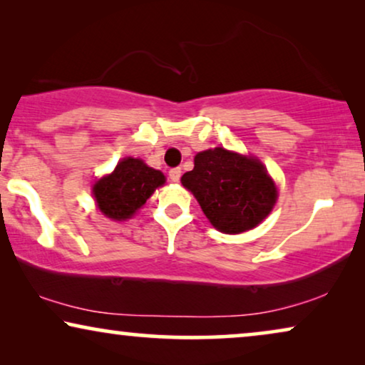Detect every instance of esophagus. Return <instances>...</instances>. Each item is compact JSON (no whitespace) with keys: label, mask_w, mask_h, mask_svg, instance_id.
<instances>
[{"label":"esophagus","mask_w":365,"mask_h":365,"mask_svg":"<svg viewBox=\"0 0 365 365\" xmlns=\"http://www.w3.org/2000/svg\"><path fill=\"white\" fill-rule=\"evenodd\" d=\"M181 168H173L171 171H169V179H171L173 182H178L179 179H181Z\"/></svg>","instance_id":"1"}]
</instances>
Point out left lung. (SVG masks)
I'll use <instances>...</instances> for the list:
<instances>
[{"label": "left lung", "instance_id": "8db88e82", "mask_svg": "<svg viewBox=\"0 0 365 365\" xmlns=\"http://www.w3.org/2000/svg\"><path fill=\"white\" fill-rule=\"evenodd\" d=\"M211 224L221 232L239 234L256 227L272 211L277 189L256 158L224 148L196 154L194 169L181 178Z\"/></svg>", "mask_w": 365, "mask_h": 365}]
</instances>
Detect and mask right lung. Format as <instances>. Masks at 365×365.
I'll list each match as a JSON object with an SVG mask.
<instances>
[{"instance_id": "obj_1", "label": "right lung", "mask_w": 365, "mask_h": 365, "mask_svg": "<svg viewBox=\"0 0 365 365\" xmlns=\"http://www.w3.org/2000/svg\"><path fill=\"white\" fill-rule=\"evenodd\" d=\"M164 181L166 178L161 171L146 166L141 159L126 158L118 163L109 176L94 184L93 192L104 216L124 221L131 217Z\"/></svg>"}]
</instances>
